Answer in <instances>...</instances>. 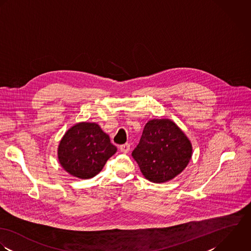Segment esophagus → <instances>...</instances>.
<instances>
[{
    "label": "esophagus",
    "instance_id": "obj_1",
    "mask_svg": "<svg viewBox=\"0 0 251 251\" xmlns=\"http://www.w3.org/2000/svg\"><path fill=\"white\" fill-rule=\"evenodd\" d=\"M130 144H125V145H122V146H120L119 147V149H120V151H122V152H124V153H127V152H129L130 151Z\"/></svg>",
    "mask_w": 251,
    "mask_h": 251
}]
</instances>
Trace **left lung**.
<instances>
[{"instance_id":"left-lung-1","label":"left lung","mask_w":251,"mask_h":251,"mask_svg":"<svg viewBox=\"0 0 251 251\" xmlns=\"http://www.w3.org/2000/svg\"><path fill=\"white\" fill-rule=\"evenodd\" d=\"M192 147L184 133L169 119H153L132 152L141 172L152 182H166L180 174L191 159Z\"/></svg>"}]
</instances>
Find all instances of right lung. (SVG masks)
<instances>
[{"label": "right lung", "instance_id": "right-lung-1", "mask_svg": "<svg viewBox=\"0 0 251 251\" xmlns=\"http://www.w3.org/2000/svg\"><path fill=\"white\" fill-rule=\"evenodd\" d=\"M116 151L98 124L82 122L65 134L58 148V158L72 176L87 179L98 175Z\"/></svg>", "mask_w": 251, "mask_h": 251}]
</instances>
